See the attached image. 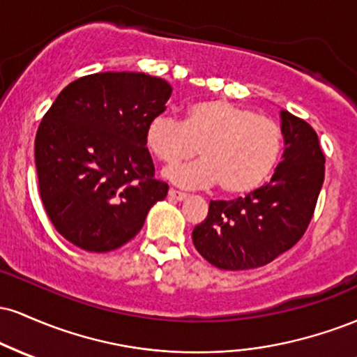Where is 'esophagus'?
I'll use <instances>...</instances> for the list:
<instances>
[{
    "mask_svg": "<svg viewBox=\"0 0 357 357\" xmlns=\"http://www.w3.org/2000/svg\"><path fill=\"white\" fill-rule=\"evenodd\" d=\"M167 196H169L171 199H176V202H184V199L188 198L186 195L181 191H176V190H169V192H167Z\"/></svg>",
    "mask_w": 357,
    "mask_h": 357,
    "instance_id": "34e87169",
    "label": "esophagus"
}]
</instances>
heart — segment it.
I'll use <instances>...</instances> for the list:
<instances>
[{
    "label": "heart",
    "mask_w": 357,
    "mask_h": 357,
    "mask_svg": "<svg viewBox=\"0 0 357 357\" xmlns=\"http://www.w3.org/2000/svg\"><path fill=\"white\" fill-rule=\"evenodd\" d=\"M146 144L165 165L190 159L198 149L199 161L165 171V178L176 186L192 190L218 183L225 195L243 196L273 173L284 136L272 119L228 100L210 99L191 104L183 122L165 114L151 119Z\"/></svg>",
    "instance_id": "b5f03b06"
}]
</instances>
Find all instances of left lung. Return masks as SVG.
Masks as SVG:
<instances>
[{"label":"left lung","instance_id":"left-lung-1","mask_svg":"<svg viewBox=\"0 0 357 357\" xmlns=\"http://www.w3.org/2000/svg\"><path fill=\"white\" fill-rule=\"evenodd\" d=\"M284 154L268 184L245 198L211 202L192 230L204 260L221 270L264 267L302 238L324 183V153L315 130L287 110L280 112Z\"/></svg>","mask_w":357,"mask_h":357}]
</instances>
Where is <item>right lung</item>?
<instances>
[{"instance_id": "add662e5", "label": "right lung", "mask_w": 357, "mask_h": 357, "mask_svg": "<svg viewBox=\"0 0 357 357\" xmlns=\"http://www.w3.org/2000/svg\"><path fill=\"white\" fill-rule=\"evenodd\" d=\"M171 92L146 73H93L68 84L45 114L35 139L40 196L53 227L75 247H122L166 198L169 186L154 179L146 129Z\"/></svg>"}]
</instances>
